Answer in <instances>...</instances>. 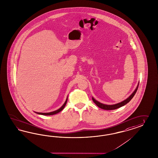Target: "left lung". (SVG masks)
<instances>
[{
  "label": "left lung",
  "instance_id": "8db88e82",
  "mask_svg": "<svg viewBox=\"0 0 158 158\" xmlns=\"http://www.w3.org/2000/svg\"><path fill=\"white\" fill-rule=\"evenodd\" d=\"M139 85V84L138 85L137 87V88L135 89V90H134V92L130 95V97H129V98H127L126 100H125L123 101L119 102L118 104H115V105H105V104H101L100 102L96 101L94 98H92V100L93 101V102L96 104V105H97L99 108H100L101 109H103V110H116V109H118V108H119L123 106V105H126V104H127L133 98V97H134L135 94L137 92V89H138Z\"/></svg>",
  "mask_w": 158,
  "mask_h": 158
}]
</instances>
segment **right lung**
<instances>
[{
    "label": "right lung",
    "mask_w": 158,
    "mask_h": 158,
    "mask_svg": "<svg viewBox=\"0 0 158 158\" xmlns=\"http://www.w3.org/2000/svg\"><path fill=\"white\" fill-rule=\"evenodd\" d=\"M67 100H68V98H67V100L65 101V103L64 104V105H62V106H61L60 109L57 110H55V111H53V112H49V113H40V112H36V114H40V115H54V114H57L58 112H61V110L64 108L65 106L66 105V104H67Z\"/></svg>",
    "instance_id": "obj_1"
}]
</instances>
